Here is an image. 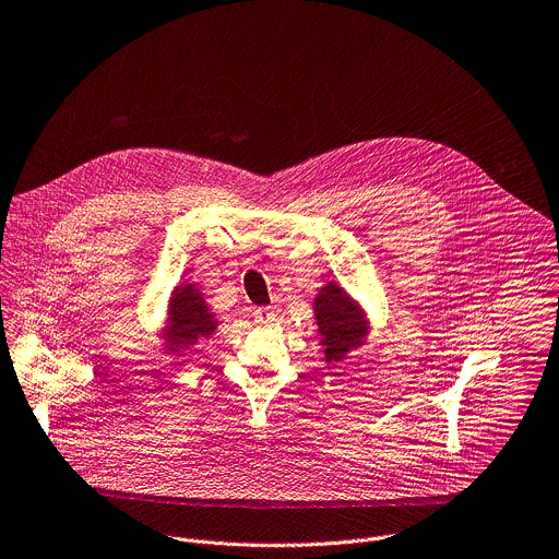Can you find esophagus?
I'll list each match as a JSON object with an SVG mask.
<instances>
[{"mask_svg": "<svg viewBox=\"0 0 559 559\" xmlns=\"http://www.w3.org/2000/svg\"><path fill=\"white\" fill-rule=\"evenodd\" d=\"M274 318H276V313L270 307H259L254 311V322H259V324H270V322H274Z\"/></svg>", "mask_w": 559, "mask_h": 559, "instance_id": "esophagus-1", "label": "esophagus"}]
</instances>
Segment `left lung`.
<instances>
[{
  "mask_svg": "<svg viewBox=\"0 0 559 559\" xmlns=\"http://www.w3.org/2000/svg\"><path fill=\"white\" fill-rule=\"evenodd\" d=\"M316 318L320 333L324 335L322 346L326 361H340L350 348H355L366 335V322L353 300L342 287L329 285L316 298Z\"/></svg>",
  "mask_w": 559,
  "mask_h": 559,
  "instance_id": "1",
  "label": "left lung"
}]
</instances>
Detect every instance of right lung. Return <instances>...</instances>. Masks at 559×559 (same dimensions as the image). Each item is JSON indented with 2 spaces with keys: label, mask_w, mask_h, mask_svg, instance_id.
I'll return each instance as SVG.
<instances>
[{
  "label": "right lung",
  "mask_w": 559,
  "mask_h": 559,
  "mask_svg": "<svg viewBox=\"0 0 559 559\" xmlns=\"http://www.w3.org/2000/svg\"><path fill=\"white\" fill-rule=\"evenodd\" d=\"M215 329L213 316L206 311V305L193 285L176 289L169 313V331L165 340L169 342L167 350L178 353L180 348L193 344L198 337L211 335Z\"/></svg>",
  "instance_id": "obj_1"
}]
</instances>
